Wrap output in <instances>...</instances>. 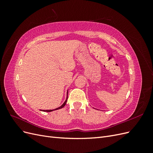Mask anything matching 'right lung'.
<instances>
[{
  "label": "right lung",
  "mask_w": 153,
  "mask_h": 153,
  "mask_svg": "<svg viewBox=\"0 0 153 153\" xmlns=\"http://www.w3.org/2000/svg\"><path fill=\"white\" fill-rule=\"evenodd\" d=\"M67 100H68V96H67V98H66V101H64V103L61 106H59V108H55V109H54V110H43V112H52V111H53V110H58V109H60V108H63L64 106H65V105L66 104Z\"/></svg>",
  "instance_id": "obj_1"
}]
</instances>
